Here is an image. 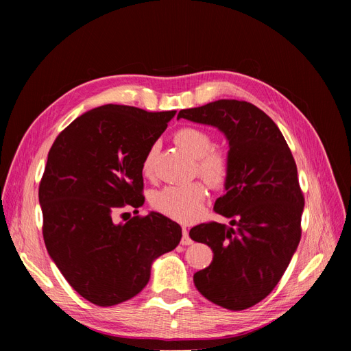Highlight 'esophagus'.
<instances>
[{
	"label": "esophagus",
	"instance_id": "esophagus-1",
	"mask_svg": "<svg viewBox=\"0 0 351 351\" xmlns=\"http://www.w3.org/2000/svg\"><path fill=\"white\" fill-rule=\"evenodd\" d=\"M192 239L189 237V231L186 227H183V237H182V244L183 246H189V244H192Z\"/></svg>",
	"mask_w": 351,
	"mask_h": 351
}]
</instances>
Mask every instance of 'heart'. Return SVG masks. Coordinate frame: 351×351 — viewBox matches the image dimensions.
<instances>
[{
    "label": "heart",
    "mask_w": 351,
    "mask_h": 351,
    "mask_svg": "<svg viewBox=\"0 0 351 351\" xmlns=\"http://www.w3.org/2000/svg\"><path fill=\"white\" fill-rule=\"evenodd\" d=\"M174 142L196 159V173L212 189L224 187L230 177L228 154L214 146L212 136L199 127H182L174 133ZM159 151V142H154L142 161V173L151 176ZM208 192L202 182L187 184H169L151 195V205L159 214L180 222H192L202 215Z\"/></svg>",
    "instance_id": "b5f03b06"
}]
</instances>
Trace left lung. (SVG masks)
I'll return each instance as SVG.
<instances>
[{
    "mask_svg": "<svg viewBox=\"0 0 351 351\" xmlns=\"http://www.w3.org/2000/svg\"><path fill=\"white\" fill-rule=\"evenodd\" d=\"M177 119L217 127L230 146L226 195L214 210L231 227L206 222L190 230V239L214 252L195 285L221 307L247 309L275 289L299 246L304 197L294 158L277 124L250 102L219 99Z\"/></svg>",
    "mask_w": 351,
    "mask_h": 351,
    "instance_id": "obj_1",
    "label": "left lung"
}]
</instances>
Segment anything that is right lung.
<instances>
[{
  "label": "right lung",
  "instance_id": "right-lung-1",
  "mask_svg": "<svg viewBox=\"0 0 351 351\" xmlns=\"http://www.w3.org/2000/svg\"><path fill=\"white\" fill-rule=\"evenodd\" d=\"M174 115L102 105L69 124L48 152L39 184L45 246L93 304L114 306L141 293L152 262L182 240V227L158 212L114 221L120 208L143 205V156Z\"/></svg>",
  "mask_w": 351,
  "mask_h": 351
}]
</instances>
